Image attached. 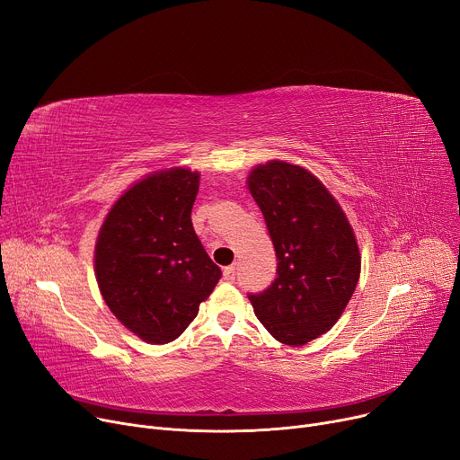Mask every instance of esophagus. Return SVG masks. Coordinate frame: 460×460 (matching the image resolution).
I'll use <instances>...</instances> for the list:
<instances>
[{"mask_svg":"<svg viewBox=\"0 0 460 460\" xmlns=\"http://www.w3.org/2000/svg\"><path fill=\"white\" fill-rule=\"evenodd\" d=\"M234 276H236L234 264H231V267H226V269H224V279H226V281H233Z\"/></svg>","mask_w":460,"mask_h":460,"instance_id":"esophagus-1","label":"esophagus"}]
</instances>
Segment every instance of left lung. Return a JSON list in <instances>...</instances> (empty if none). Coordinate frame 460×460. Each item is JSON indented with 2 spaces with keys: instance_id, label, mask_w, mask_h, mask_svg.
I'll list each match as a JSON object with an SVG mask.
<instances>
[{
  "instance_id": "left-lung-1",
  "label": "left lung",
  "mask_w": 460,
  "mask_h": 460,
  "mask_svg": "<svg viewBox=\"0 0 460 460\" xmlns=\"http://www.w3.org/2000/svg\"><path fill=\"white\" fill-rule=\"evenodd\" d=\"M248 188L278 257L274 283L248 298L278 341L305 345L337 323L354 295L361 259L352 227L324 184L300 165H257Z\"/></svg>"
}]
</instances>
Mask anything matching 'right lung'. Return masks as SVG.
Here are the masks:
<instances>
[{
    "mask_svg": "<svg viewBox=\"0 0 460 460\" xmlns=\"http://www.w3.org/2000/svg\"><path fill=\"white\" fill-rule=\"evenodd\" d=\"M199 173L169 169L134 184L111 207L94 272L113 315L143 341L177 340L222 278L191 226Z\"/></svg>",
    "mask_w": 460,
    "mask_h": 460,
    "instance_id": "obj_1",
    "label": "right lung"
}]
</instances>
